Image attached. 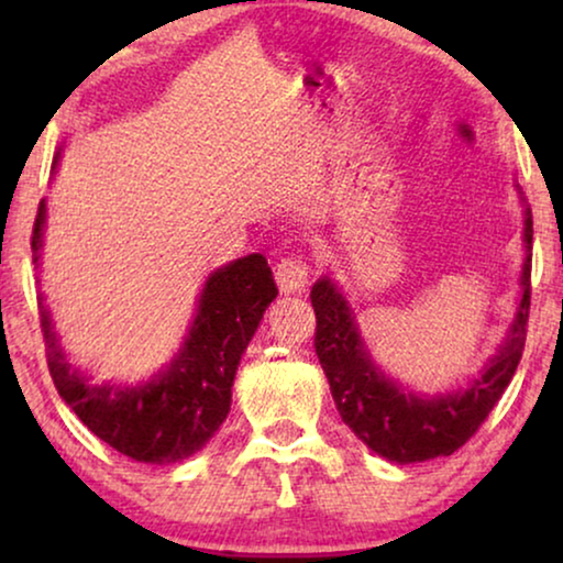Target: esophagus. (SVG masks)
Listing matches in <instances>:
<instances>
[{"label":"esophagus","instance_id":"esophagus-1","mask_svg":"<svg viewBox=\"0 0 563 563\" xmlns=\"http://www.w3.org/2000/svg\"><path fill=\"white\" fill-rule=\"evenodd\" d=\"M274 276L284 295H295V291H302L307 287V279H310V264L299 256H287L276 264Z\"/></svg>","mask_w":563,"mask_h":563}]
</instances>
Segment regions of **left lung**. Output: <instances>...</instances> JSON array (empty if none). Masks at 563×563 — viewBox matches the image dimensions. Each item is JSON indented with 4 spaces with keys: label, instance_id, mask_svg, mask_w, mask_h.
Returning a JSON list of instances; mask_svg holds the SVG:
<instances>
[{
    "label": "left lung",
    "instance_id": "1",
    "mask_svg": "<svg viewBox=\"0 0 563 563\" xmlns=\"http://www.w3.org/2000/svg\"><path fill=\"white\" fill-rule=\"evenodd\" d=\"M526 261H522V297L510 333L489 358L479 379L466 389L449 395L422 397L402 389L374 366L356 320L341 289L330 279H320L310 291L318 330L314 351L328 376L335 407L345 426L368 449L395 464H415L438 456H451L472 438L492 407L499 402L520 364L526 349V325L530 310V249H533V218L526 207Z\"/></svg>",
    "mask_w": 563,
    "mask_h": 563
}]
</instances>
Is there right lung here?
I'll list each match as a JSON object with an SVG mask.
<instances>
[{"label": "right lung", "mask_w": 563, "mask_h": 563, "mask_svg": "<svg viewBox=\"0 0 563 563\" xmlns=\"http://www.w3.org/2000/svg\"><path fill=\"white\" fill-rule=\"evenodd\" d=\"M45 202L33 225V264L41 261ZM276 289L261 253L230 261L205 282L189 335L164 372L137 387L89 384L60 351L51 314L41 307L48 372L64 402L99 441L143 464L189 459L218 433L230 412L233 379Z\"/></svg>", "instance_id": "1"}]
</instances>
